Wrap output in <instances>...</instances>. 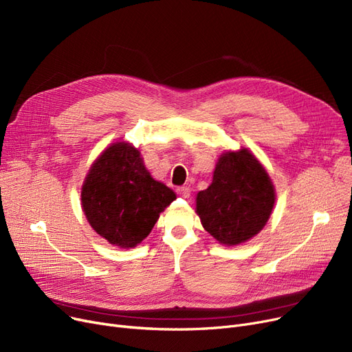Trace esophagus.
<instances>
[{
	"label": "esophagus",
	"mask_w": 352,
	"mask_h": 352,
	"mask_svg": "<svg viewBox=\"0 0 352 352\" xmlns=\"http://www.w3.org/2000/svg\"><path fill=\"white\" fill-rule=\"evenodd\" d=\"M177 192L182 198H190L191 197V190L188 187H179V188H177Z\"/></svg>",
	"instance_id": "obj_1"
}]
</instances>
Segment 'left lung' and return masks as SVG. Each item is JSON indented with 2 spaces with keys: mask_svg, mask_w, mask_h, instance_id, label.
I'll list each match as a JSON object with an SVG mask.
<instances>
[{
  "mask_svg": "<svg viewBox=\"0 0 352 352\" xmlns=\"http://www.w3.org/2000/svg\"><path fill=\"white\" fill-rule=\"evenodd\" d=\"M275 187L265 166L248 150L219 155L212 182L195 198L202 227L219 244H243L260 232L271 217Z\"/></svg>",
  "mask_w": 352,
  "mask_h": 352,
  "instance_id": "8db88e82",
  "label": "left lung"
}]
</instances>
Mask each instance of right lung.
<instances>
[{"mask_svg": "<svg viewBox=\"0 0 352 352\" xmlns=\"http://www.w3.org/2000/svg\"><path fill=\"white\" fill-rule=\"evenodd\" d=\"M175 198L171 188L151 177L137 148L125 141L105 148L89 166L81 188L88 224L120 248L138 245Z\"/></svg>", "mask_w": 352, "mask_h": 352, "instance_id": "right-lung-1", "label": "right lung"}]
</instances>
